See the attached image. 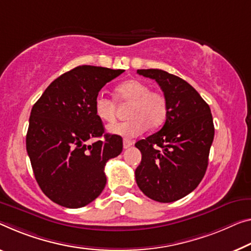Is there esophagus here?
Here are the masks:
<instances>
[{
  "mask_svg": "<svg viewBox=\"0 0 251 251\" xmlns=\"http://www.w3.org/2000/svg\"><path fill=\"white\" fill-rule=\"evenodd\" d=\"M132 145H133V141L128 140V139H125V140H123V148H125V149L131 147Z\"/></svg>",
  "mask_w": 251,
  "mask_h": 251,
  "instance_id": "34e87169",
  "label": "esophagus"
}]
</instances>
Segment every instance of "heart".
Masks as SVG:
<instances>
[{"instance_id":"b5f03b06","label":"heart","mask_w":251,"mask_h":251,"mask_svg":"<svg viewBox=\"0 0 251 251\" xmlns=\"http://www.w3.org/2000/svg\"><path fill=\"white\" fill-rule=\"evenodd\" d=\"M115 99L120 103H130L125 122L107 126L110 133L125 138H133L144 133L147 126L157 128L167 117V100L158 91H150V86L139 79L126 80L115 87ZM115 103L107 96L99 94L94 100V112L100 120L111 123L115 120Z\"/></svg>"}]
</instances>
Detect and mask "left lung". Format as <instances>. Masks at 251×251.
I'll list each match as a JSON object with an SVG mask.
<instances>
[{"label":"left lung","mask_w":251,"mask_h":251,"mask_svg":"<svg viewBox=\"0 0 251 251\" xmlns=\"http://www.w3.org/2000/svg\"><path fill=\"white\" fill-rule=\"evenodd\" d=\"M155 79L167 100L163 128L136 147L141 163L134 175L146 196L160 203L174 202L194 191L205 175L214 138L211 110L186 80L161 69H138Z\"/></svg>","instance_id":"1"}]
</instances>
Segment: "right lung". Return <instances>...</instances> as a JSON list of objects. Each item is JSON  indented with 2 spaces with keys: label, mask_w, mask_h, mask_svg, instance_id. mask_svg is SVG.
<instances>
[{
  "label": "right lung",
  "mask_w": 251,
  "mask_h": 251,
  "mask_svg": "<svg viewBox=\"0 0 251 251\" xmlns=\"http://www.w3.org/2000/svg\"><path fill=\"white\" fill-rule=\"evenodd\" d=\"M123 72L75 67L53 80L32 106L26 151L41 191L61 206L77 209L94 201L105 187V164L122 151V138L104 133L94 100ZM101 136L103 141L86 144Z\"/></svg>",
  "instance_id": "add662e5"
}]
</instances>
